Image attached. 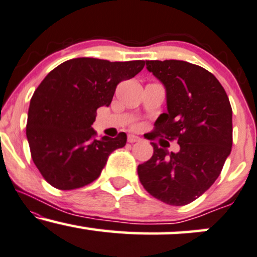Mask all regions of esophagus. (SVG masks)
<instances>
[{
	"mask_svg": "<svg viewBox=\"0 0 257 257\" xmlns=\"http://www.w3.org/2000/svg\"><path fill=\"white\" fill-rule=\"evenodd\" d=\"M126 140H128V142H131V144H134V142L140 141V138L135 137V135H128V139H126Z\"/></svg>",
	"mask_w": 257,
	"mask_h": 257,
	"instance_id": "obj_1",
	"label": "esophagus"
}]
</instances>
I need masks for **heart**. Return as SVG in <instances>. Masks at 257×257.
<instances>
[{"label":"heart","instance_id":"1","mask_svg":"<svg viewBox=\"0 0 257 257\" xmlns=\"http://www.w3.org/2000/svg\"><path fill=\"white\" fill-rule=\"evenodd\" d=\"M134 128H139V124H135V125H134Z\"/></svg>","mask_w":257,"mask_h":257}]
</instances>
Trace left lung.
Returning a JSON list of instances; mask_svg holds the SVG:
<instances>
[{
    "instance_id": "1",
    "label": "left lung",
    "mask_w": 257,
    "mask_h": 257,
    "mask_svg": "<svg viewBox=\"0 0 257 257\" xmlns=\"http://www.w3.org/2000/svg\"><path fill=\"white\" fill-rule=\"evenodd\" d=\"M166 88L168 112L154 123L148 140L177 141L178 153L156 142L152 158L138 166L141 184L153 197L184 206L202 195L220 175L232 147V109L218 79L185 61H146Z\"/></svg>"
}]
</instances>
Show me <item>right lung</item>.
Here are the masks:
<instances>
[{
    "label": "right lung",
    "mask_w": 257,
    "mask_h": 257,
    "mask_svg": "<svg viewBox=\"0 0 257 257\" xmlns=\"http://www.w3.org/2000/svg\"><path fill=\"white\" fill-rule=\"evenodd\" d=\"M145 61L80 57L52 69L31 98L26 135L31 157L49 184L72 190L95 181L107 157L124 147L125 133L97 139V110L109 106L117 85L134 78Z\"/></svg>",
    "instance_id": "obj_1"
}]
</instances>
